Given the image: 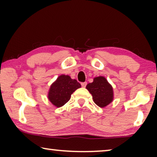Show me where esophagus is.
I'll return each instance as SVG.
<instances>
[{"instance_id": "obj_1", "label": "esophagus", "mask_w": 157, "mask_h": 157, "mask_svg": "<svg viewBox=\"0 0 157 157\" xmlns=\"http://www.w3.org/2000/svg\"><path fill=\"white\" fill-rule=\"evenodd\" d=\"M81 84L82 86V87H86V86L87 85V82H82Z\"/></svg>"}]
</instances>
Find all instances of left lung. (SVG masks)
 <instances>
[{"mask_svg": "<svg viewBox=\"0 0 157 157\" xmlns=\"http://www.w3.org/2000/svg\"><path fill=\"white\" fill-rule=\"evenodd\" d=\"M86 89L91 94L94 103L99 107L106 106L113 101V89L104 77L94 78L93 82L88 83Z\"/></svg>", "mask_w": 157, "mask_h": 157, "instance_id": "1", "label": "left lung"}]
</instances>
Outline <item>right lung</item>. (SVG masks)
Instances as JSON below:
<instances>
[{
  "label": "right lung",
  "instance_id": "obj_1",
  "mask_svg": "<svg viewBox=\"0 0 157 157\" xmlns=\"http://www.w3.org/2000/svg\"><path fill=\"white\" fill-rule=\"evenodd\" d=\"M81 86L76 79H71L67 75H61L51 85L48 99L54 106L61 107L69 101L71 94Z\"/></svg>",
  "mask_w": 157,
  "mask_h": 157
}]
</instances>
